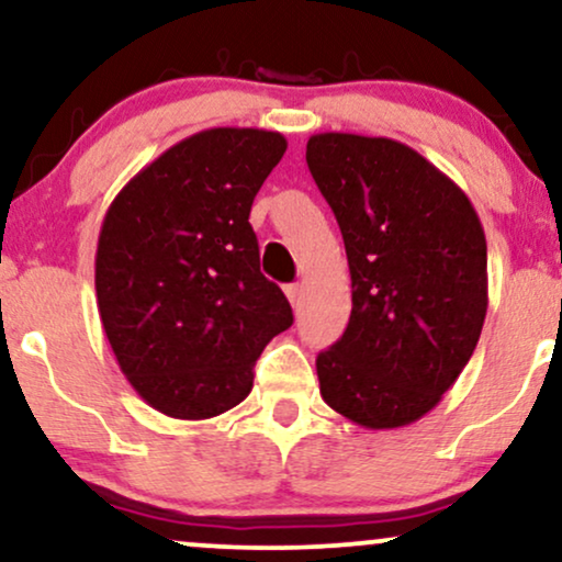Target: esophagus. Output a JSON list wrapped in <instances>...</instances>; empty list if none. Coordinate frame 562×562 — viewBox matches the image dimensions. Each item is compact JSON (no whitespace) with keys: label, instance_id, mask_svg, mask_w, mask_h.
Masks as SVG:
<instances>
[{"label":"esophagus","instance_id":"34e87169","mask_svg":"<svg viewBox=\"0 0 562 562\" xmlns=\"http://www.w3.org/2000/svg\"><path fill=\"white\" fill-rule=\"evenodd\" d=\"M285 295H288L290 306L299 311V306H301V288H299V285H288V288H285Z\"/></svg>","mask_w":562,"mask_h":562}]
</instances>
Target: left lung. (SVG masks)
Returning <instances> with one entry per match:
<instances>
[{"mask_svg":"<svg viewBox=\"0 0 562 562\" xmlns=\"http://www.w3.org/2000/svg\"><path fill=\"white\" fill-rule=\"evenodd\" d=\"M308 170L346 243L353 308L316 356L324 403L395 429L456 384L486 316V240L469 195L411 146L316 133Z\"/></svg>","mask_w":562,"mask_h":562,"instance_id":"left-lung-1","label":"left lung"}]
</instances>
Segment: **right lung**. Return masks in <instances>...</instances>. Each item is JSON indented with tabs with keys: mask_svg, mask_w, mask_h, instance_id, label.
<instances>
[{
	"mask_svg": "<svg viewBox=\"0 0 562 562\" xmlns=\"http://www.w3.org/2000/svg\"><path fill=\"white\" fill-rule=\"evenodd\" d=\"M285 135L212 127L167 148L101 222L97 303L120 369L159 414L212 418L246 401L293 308L259 269L248 222Z\"/></svg>",
	"mask_w": 562,
	"mask_h": 562,
	"instance_id": "obj_1",
	"label": "right lung"
}]
</instances>
